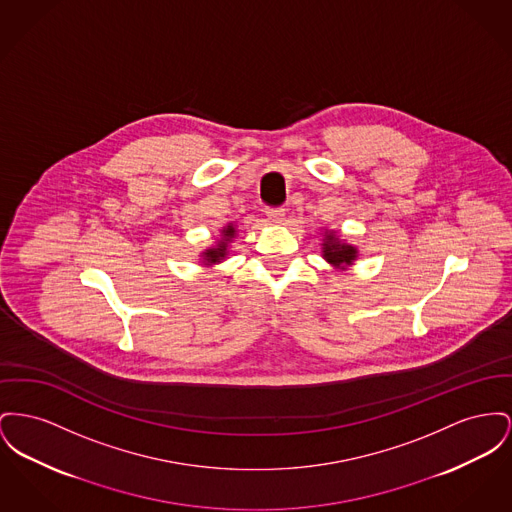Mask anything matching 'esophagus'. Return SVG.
<instances>
[{"mask_svg": "<svg viewBox=\"0 0 512 512\" xmlns=\"http://www.w3.org/2000/svg\"><path fill=\"white\" fill-rule=\"evenodd\" d=\"M265 212H267V216L271 218L272 222H280L286 216V211L282 207H267Z\"/></svg>", "mask_w": 512, "mask_h": 512, "instance_id": "34e87169", "label": "esophagus"}]
</instances>
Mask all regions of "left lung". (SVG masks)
Listing matches in <instances>:
<instances>
[{
  "label": "left lung",
  "instance_id": "left-lung-1",
  "mask_svg": "<svg viewBox=\"0 0 512 512\" xmlns=\"http://www.w3.org/2000/svg\"><path fill=\"white\" fill-rule=\"evenodd\" d=\"M323 257L331 265H350L356 259V249L352 245L340 243L334 234H329L323 243Z\"/></svg>",
  "mask_w": 512,
  "mask_h": 512
}]
</instances>
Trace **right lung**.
I'll use <instances>...</instances> for the list:
<instances>
[{"label":"right lung","instance_id":"1","mask_svg":"<svg viewBox=\"0 0 512 512\" xmlns=\"http://www.w3.org/2000/svg\"><path fill=\"white\" fill-rule=\"evenodd\" d=\"M222 234H224V238L218 241V245H216V247H212V249H207V251H205V261H207V263H220V261H222V259L226 257L228 241L234 238L236 230H234V226H228V228H224V230H222Z\"/></svg>","mask_w":512,"mask_h":512}]
</instances>
